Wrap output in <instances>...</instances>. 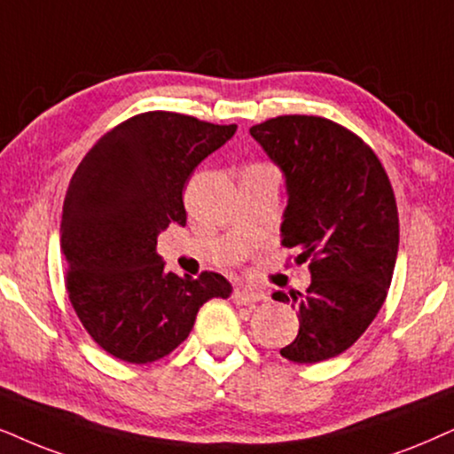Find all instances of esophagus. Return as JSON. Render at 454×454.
<instances>
[{
	"label": "esophagus",
	"instance_id": "1",
	"mask_svg": "<svg viewBox=\"0 0 454 454\" xmlns=\"http://www.w3.org/2000/svg\"><path fill=\"white\" fill-rule=\"evenodd\" d=\"M262 300H263V295L257 294V291H251V289H234V294H232V301L237 303V306H251V303H257Z\"/></svg>",
	"mask_w": 454,
	"mask_h": 454
}]
</instances>
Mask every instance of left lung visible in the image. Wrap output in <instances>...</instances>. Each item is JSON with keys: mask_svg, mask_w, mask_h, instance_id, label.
<instances>
[{"mask_svg": "<svg viewBox=\"0 0 454 454\" xmlns=\"http://www.w3.org/2000/svg\"><path fill=\"white\" fill-rule=\"evenodd\" d=\"M249 134L285 174L283 245L312 274L306 294H272L300 312L280 356L329 360L354 346L387 297L400 239L392 184L372 148L325 117L283 114Z\"/></svg>", "mask_w": 454, "mask_h": 454, "instance_id": "left-lung-1", "label": "left lung"}]
</instances>
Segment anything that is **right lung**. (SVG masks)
Instances as JSON below:
<instances>
[{"label":"right lung","mask_w":454,"mask_h":454,"mask_svg":"<svg viewBox=\"0 0 454 454\" xmlns=\"http://www.w3.org/2000/svg\"><path fill=\"white\" fill-rule=\"evenodd\" d=\"M234 131L191 114L142 113L106 131L73 174L60 223L68 300L114 358H163L186 340L205 301L232 294L217 272H168L157 237L169 223L184 226L188 177Z\"/></svg>","instance_id":"obj_1"}]
</instances>
